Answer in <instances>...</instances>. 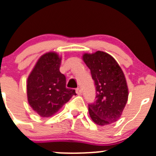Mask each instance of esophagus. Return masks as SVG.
<instances>
[{
  "instance_id": "34e87169",
  "label": "esophagus",
  "mask_w": 156,
  "mask_h": 156,
  "mask_svg": "<svg viewBox=\"0 0 156 156\" xmlns=\"http://www.w3.org/2000/svg\"><path fill=\"white\" fill-rule=\"evenodd\" d=\"M75 91H76V94L78 95H81V90L80 88H77L76 90H75Z\"/></svg>"
}]
</instances>
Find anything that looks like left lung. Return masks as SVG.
Returning a JSON list of instances; mask_svg holds the SVG:
<instances>
[{
  "label": "left lung",
  "instance_id": "1",
  "mask_svg": "<svg viewBox=\"0 0 156 156\" xmlns=\"http://www.w3.org/2000/svg\"><path fill=\"white\" fill-rule=\"evenodd\" d=\"M82 59L90 70L96 87V101L88 105L90 118L99 126L117 121L129 96L123 70L113 56L102 51L84 53Z\"/></svg>",
  "mask_w": 156,
  "mask_h": 156
}]
</instances>
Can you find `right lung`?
Wrapping results in <instances>:
<instances>
[{
    "mask_svg": "<svg viewBox=\"0 0 156 156\" xmlns=\"http://www.w3.org/2000/svg\"><path fill=\"white\" fill-rule=\"evenodd\" d=\"M62 56L49 52L40 57L27 78V100L30 107L42 117L56 113L76 94L66 88V76L59 71Z\"/></svg>",
    "mask_w": 156,
    "mask_h": 156,
    "instance_id": "add662e5",
    "label": "right lung"
}]
</instances>
